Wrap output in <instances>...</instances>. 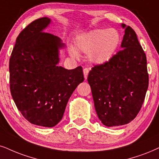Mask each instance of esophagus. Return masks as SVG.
Instances as JSON below:
<instances>
[{"instance_id": "esophagus-1", "label": "esophagus", "mask_w": 159, "mask_h": 159, "mask_svg": "<svg viewBox=\"0 0 159 159\" xmlns=\"http://www.w3.org/2000/svg\"><path fill=\"white\" fill-rule=\"evenodd\" d=\"M83 72H84V78H85V80H86V79H87L88 74H89V69H88V68H84Z\"/></svg>"}]
</instances>
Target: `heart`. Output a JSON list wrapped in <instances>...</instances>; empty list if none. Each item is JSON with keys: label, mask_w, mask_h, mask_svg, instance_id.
Returning <instances> with one entry per match:
<instances>
[{"label": "heart", "mask_w": 159, "mask_h": 159, "mask_svg": "<svg viewBox=\"0 0 159 159\" xmlns=\"http://www.w3.org/2000/svg\"><path fill=\"white\" fill-rule=\"evenodd\" d=\"M121 42L120 33L114 29H98L90 31L78 37L76 48L78 51L88 54L89 59L98 65H102L111 59ZM72 55L77 56L74 49Z\"/></svg>", "instance_id": "b5f03b06"}]
</instances>
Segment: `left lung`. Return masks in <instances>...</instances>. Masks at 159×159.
<instances>
[{
	"label": "left lung",
	"mask_w": 159,
	"mask_h": 159,
	"mask_svg": "<svg viewBox=\"0 0 159 159\" xmlns=\"http://www.w3.org/2000/svg\"><path fill=\"white\" fill-rule=\"evenodd\" d=\"M121 51L105 64L94 65L87 80L98 116L107 127L129 123L136 117L148 88L146 55L135 31L122 24Z\"/></svg>",
	"instance_id": "obj_1"
}]
</instances>
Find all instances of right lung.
Returning <instances> with one entry per match:
<instances>
[{
  "mask_svg": "<svg viewBox=\"0 0 159 159\" xmlns=\"http://www.w3.org/2000/svg\"><path fill=\"white\" fill-rule=\"evenodd\" d=\"M48 17L36 20L18 35L9 59L11 96L20 113L31 124L53 127L61 121L69 98L84 81L81 66H58L59 37L43 31Z\"/></svg>",
  "mask_w": 159,
  "mask_h": 159,
  "instance_id": "right-lung-1",
  "label": "right lung"
}]
</instances>
